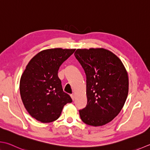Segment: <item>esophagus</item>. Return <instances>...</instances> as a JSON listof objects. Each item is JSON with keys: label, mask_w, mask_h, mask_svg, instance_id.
Masks as SVG:
<instances>
[{"label": "esophagus", "mask_w": 150, "mask_h": 150, "mask_svg": "<svg viewBox=\"0 0 150 150\" xmlns=\"http://www.w3.org/2000/svg\"><path fill=\"white\" fill-rule=\"evenodd\" d=\"M71 98H72V99H73V100H74V99H75V95L74 94H71Z\"/></svg>", "instance_id": "obj_1"}]
</instances>
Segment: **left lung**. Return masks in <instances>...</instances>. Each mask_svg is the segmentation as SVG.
<instances>
[{
	"instance_id": "left-lung-1",
	"label": "left lung",
	"mask_w": 150,
	"mask_h": 150,
	"mask_svg": "<svg viewBox=\"0 0 150 150\" xmlns=\"http://www.w3.org/2000/svg\"><path fill=\"white\" fill-rule=\"evenodd\" d=\"M75 57L86 75L87 105L79 110L85 124H108L124 107L129 91L127 72L113 52L103 48L78 49Z\"/></svg>"
}]
</instances>
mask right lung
Instances as JSON below:
<instances>
[{
    "instance_id": "1",
    "label": "right lung",
    "mask_w": 150,
    "mask_h": 150,
    "mask_svg": "<svg viewBox=\"0 0 150 150\" xmlns=\"http://www.w3.org/2000/svg\"><path fill=\"white\" fill-rule=\"evenodd\" d=\"M75 51L62 48L43 50L26 66L20 79V94L26 110L38 121H55L64 105L72 102L71 97L63 91L58 71Z\"/></svg>"
}]
</instances>
